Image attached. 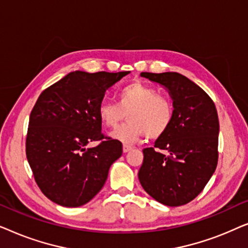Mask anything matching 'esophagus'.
Here are the masks:
<instances>
[{
	"instance_id": "obj_1",
	"label": "esophagus",
	"mask_w": 248,
	"mask_h": 248,
	"mask_svg": "<svg viewBox=\"0 0 248 248\" xmlns=\"http://www.w3.org/2000/svg\"><path fill=\"white\" fill-rule=\"evenodd\" d=\"M131 150H132L131 145H127V144L123 145V152H125V154H126V152H128V151H131Z\"/></svg>"
}]
</instances>
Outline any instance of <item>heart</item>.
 Masks as SVG:
<instances>
[{"label":"heart","mask_w":248,"mask_h":248,"mask_svg":"<svg viewBox=\"0 0 248 248\" xmlns=\"http://www.w3.org/2000/svg\"><path fill=\"white\" fill-rule=\"evenodd\" d=\"M98 116L110 130L127 117V123L117 128L111 137L124 143H135L144 135L154 140L167 133L174 120V105L154 87L134 81L118 91L117 104L100 101Z\"/></svg>","instance_id":"heart-1"}]
</instances>
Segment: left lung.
<instances>
[{"label": "left lung", "mask_w": 248, "mask_h": 248, "mask_svg": "<svg viewBox=\"0 0 248 248\" xmlns=\"http://www.w3.org/2000/svg\"><path fill=\"white\" fill-rule=\"evenodd\" d=\"M141 77L168 89L174 120L155 148L143 149L139 181L155 201L184 205L203 191L218 165L216 105L202 88L177 72H142ZM161 150L168 154H161Z\"/></svg>", "instance_id": "8db88e82"}]
</instances>
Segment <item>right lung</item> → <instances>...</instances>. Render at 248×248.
Masks as SVG:
<instances>
[{
	"label": "right lung",
	"mask_w": 248,
	"mask_h": 248,
	"mask_svg": "<svg viewBox=\"0 0 248 248\" xmlns=\"http://www.w3.org/2000/svg\"><path fill=\"white\" fill-rule=\"evenodd\" d=\"M130 71L71 72L40 93L29 117L26 155L43 194L77 208L103 188L122 142L101 132L98 105L105 91ZM90 141H98L87 148Z\"/></svg>",
	"instance_id": "obj_1"
}]
</instances>
